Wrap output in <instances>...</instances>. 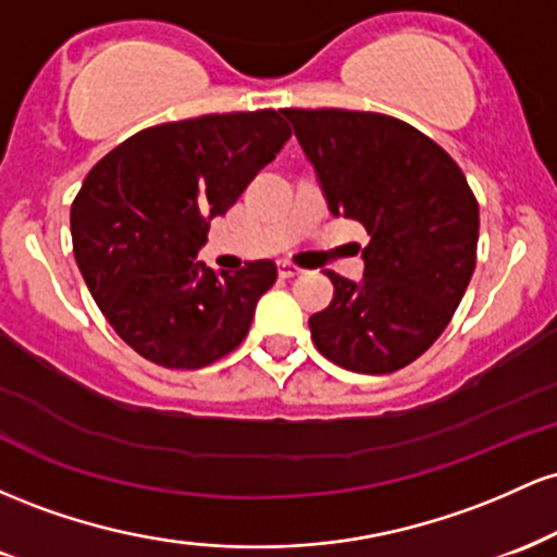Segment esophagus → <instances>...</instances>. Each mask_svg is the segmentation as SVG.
<instances>
[{
    "instance_id": "34e87169",
    "label": "esophagus",
    "mask_w": 557,
    "mask_h": 557,
    "mask_svg": "<svg viewBox=\"0 0 557 557\" xmlns=\"http://www.w3.org/2000/svg\"><path fill=\"white\" fill-rule=\"evenodd\" d=\"M277 270H280V277H285V280H290V277H296V274H300V267L293 264V261H280Z\"/></svg>"
}]
</instances>
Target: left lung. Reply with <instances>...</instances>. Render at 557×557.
<instances>
[{
	"instance_id": "left-lung-1",
	"label": "left lung",
	"mask_w": 557,
	"mask_h": 557,
	"mask_svg": "<svg viewBox=\"0 0 557 557\" xmlns=\"http://www.w3.org/2000/svg\"><path fill=\"white\" fill-rule=\"evenodd\" d=\"M330 212L361 222L363 280L327 270L330 306L309 319L317 350L359 374H393L443 335L476 267L479 203L443 146L403 120L283 110Z\"/></svg>"
}]
</instances>
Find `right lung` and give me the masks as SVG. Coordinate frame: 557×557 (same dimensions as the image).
<instances>
[{
  "label": "right lung",
  "instance_id": "add662e5",
  "mask_svg": "<svg viewBox=\"0 0 557 557\" xmlns=\"http://www.w3.org/2000/svg\"><path fill=\"white\" fill-rule=\"evenodd\" d=\"M290 138L280 112H227L136 133L94 164L73 209V251L101 314L138 356L201 369L248 335L277 280L270 259L216 274L196 261L225 214Z\"/></svg>",
  "mask_w": 557,
  "mask_h": 557
}]
</instances>
